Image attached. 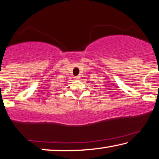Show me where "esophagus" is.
Instances as JSON below:
<instances>
[{"label": "esophagus", "mask_w": 159, "mask_h": 159, "mask_svg": "<svg viewBox=\"0 0 159 159\" xmlns=\"http://www.w3.org/2000/svg\"><path fill=\"white\" fill-rule=\"evenodd\" d=\"M80 78V76H77V77H75L76 80H79Z\"/></svg>", "instance_id": "1"}]
</instances>
